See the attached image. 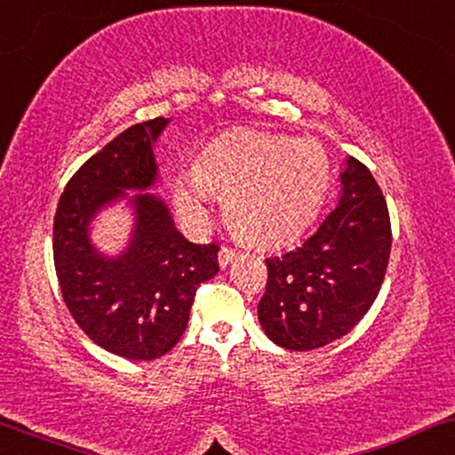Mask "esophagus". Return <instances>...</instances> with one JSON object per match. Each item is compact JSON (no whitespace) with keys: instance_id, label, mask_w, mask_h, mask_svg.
I'll use <instances>...</instances> for the list:
<instances>
[{"instance_id":"obj_1","label":"esophagus","mask_w":455,"mask_h":455,"mask_svg":"<svg viewBox=\"0 0 455 455\" xmlns=\"http://www.w3.org/2000/svg\"><path fill=\"white\" fill-rule=\"evenodd\" d=\"M235 257H238V251H235V248L221 246V251H220V267H221V269H226V267L232 263Z\"/></svg>"}]
</instances>
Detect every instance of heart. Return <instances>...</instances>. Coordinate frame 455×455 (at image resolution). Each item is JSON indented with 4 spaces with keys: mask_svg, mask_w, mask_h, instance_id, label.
Instances as JSON below:
<instances>
[{
    "mask_svg": "<svg viewBox=\"0 0 455 455\" xmlns=\"http://www.w3.org/2000/svg\"><path fill=\"white\" fill-rule=\"evenodd\" d=\"M331 159L321 142L235 130L204 148L195 176L176 182V204L203 215L207 192L223 198L235 232L260 246L283 244L313 221L331 186Z\"/></svg>",
    "mask_w": 455,
    "mask_h": 455,
    "instance_id": "heart-1",
    "label": "heart"
}]
</instances>
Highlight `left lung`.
Returning <instances> with one entry per match:
<instances>
[{
	"instance_id": "obj_1",
	"label": "left lung",
	"mask_w": 455,
	"mask_h": 455,
	"mask_svg": "<svg viewBox=\"0 0 455 455\" xmlns=\"http://www.w3.org/2000/svg\"><path fill=\"white\" fill-rule=\"evenodd\" d=\"M341 196L300 246L265 259L267 285L259 321L285 350H315L369 313L387 271L391 221L369 167L350 157Z\"/></svg>"
}]
</instances>
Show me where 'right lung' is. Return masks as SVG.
I'll use <instances>...</instances> for the list:
<instances>
[{"instance_id":"obj_1","label":"right lung","mask_w":455,"mask_h":455,"mask_svg":"<svg viewBox=\"0 0 455 455\" xmlns=\"http://www.w3.org/2000/svg\"><path fill=\"white\" fill-rule=\"evenodd\" d=\"M165 126V117L134 124L84 161L53 220L55 275L68 310L97 346L130 360L170 352L188 325L196 288L220 271V244L186 240L153 195L132 198L136 226L126 252L108 259L89 242L99 209L157 180L153 142Z\"/></svg>"}]
</instances>
